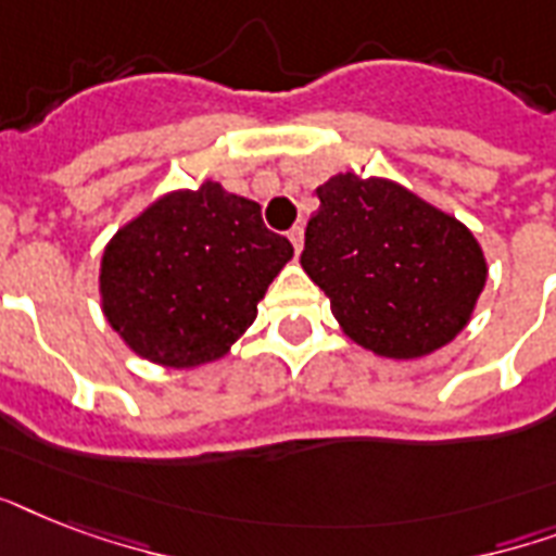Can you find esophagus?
I'll return each mask as SVG.
<instances>
[{"label":"esophagus","mask_w":556,"mask_h":556,"mask_svg":"<svg viewBox=\"0 0 556 556\" xmlns=\"http://www.w3.org/2000/svg\"><path fill=\"white\" fill-rule=\"evenodd\" d=\"M288 239H291V244H294V251H296V253L303 251V239H305L303 227H300V225L291 227V230H288Z\"/></svg>","instance_id":"1"}]
</instances>
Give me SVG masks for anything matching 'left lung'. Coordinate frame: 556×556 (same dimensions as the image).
Listing matches in <instances>:
<instances>
[{
  "label": "left lung",
  "instance_id": "8db88e82",
  "mask_svg": "<svg viewBox=\"0 0 556 556\" xmlns=\"http://www.w3.org/2000/svg\"><path fill=\"white\" fill-rule=\"evenodd\" d=\"M317 199L300 265L349 340L418 361L462 334L488 282L470 227L392 178L338 173Z\"/></svg>",
  "mask_w": 556,
  "mask_h": 556
}]
</instances>
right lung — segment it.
I'll use <instances>...</instances> for the list:
<instances>
[{"label": "right lung", "instance_id": "obj_1", "mask_svg": "<svg viewBox=\"0 0 556 556\" xmlns=\"http://www.w3.org/2000/svg\"><path fill=\"white\" fill-rule=\"evenodd\" d=\"M294 256L262 225L256 201L207 178L173 190L126 222L100 260V308L135 355L195 369L230 352Z\"/></svg>", "mask_w": 556, "mask_h": 556}]
</instances>
